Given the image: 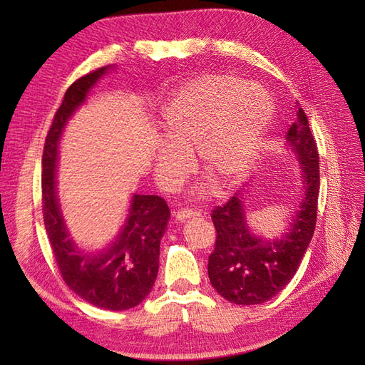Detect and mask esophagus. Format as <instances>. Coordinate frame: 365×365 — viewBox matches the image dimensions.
Returning a JSON list of instances; mask_svg holds the SVG:
<instances>
[{"instance_id": "1", "label": "esophagus", "mask_w": 365, "mask_h": 365, "mask_svg": "<svg viewBox=\"0 0 365 365\" xmlns=\"http://www.w3.org/2000/svg\"><path fill=\"white\" fill-rule=\"evenodd\" d=\"M196 216H199V213L197 212H192V210H188V208H183V210L175 212V220L180 221V222L196 218Z\"/></svg>"}]
</instances>
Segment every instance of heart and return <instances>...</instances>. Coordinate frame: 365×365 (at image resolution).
Wrapping results in <instances>:
<instances>
[{"label": "heart", "mask_w": 365, "mask_h": 365, "mask_svg": "<svg viewBox=\"0 0 365 365\" xmlns=\"http://www.w3.org/2000/svg\"><path fill=\"white\" fill-rule=\"evenodd\" d=\"M166 139L153 149V166L166 187L191 170L188 153L224 187L250 173L273 119V102L257 83L210 73L187 81L161 108Z\"/></svg>", "instance_id": "heart-1"}]
</instances>
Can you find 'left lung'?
<instances>
[{"label":"left lung","mask_w":365,"mask_h":365,"mask_svg":"<svg viewBox=\"0 0 365 365\" xmlns=\"http://www.w3.org/2000/svg\"><path fill=\"white\" fill-rule=\"evenodd\" d=\"M299 106V105H298ZM287 141L301 165L304 199L282 238L262 240L246 224L242 195L215 207V250L208 257V277L213 289L234 304H262L292 281L311 243L320 191V163L307 115L298 108L297 120L287 131Z\"/></svg>","instance_id":"left-lung-1"}]
</instances>
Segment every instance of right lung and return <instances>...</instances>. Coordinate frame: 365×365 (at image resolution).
<instances>
[{"label": "right lung", "instance_id": "obj_1", "mask_svg": "<svg viewBox=\"0 0 365 365\" xmlns=\"http://www.w3.org/2000/svg\"><path fill=\"white\" fill-rule=\"evenodd\" d=\"M111 66L81 76L54 114L42 155L43 224L59 273L68 289L92 306L127 311L150 293L158 274L160 242L169 220V207L160 196L133 195L127 220L106 250L94 254L78 250L68 237L56 192L58 145L67 120L84 103L89 91Z\"/></svg>", "mask_w": 365, "mask_h": 365}]
</instances>
